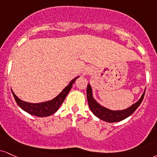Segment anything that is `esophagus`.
Listing matches in <instances>:
<instances>
[{"label": "esophagus", "instance_id": "obj_1", "mask_svg": "<svg viewBox=\"0 0 157 157\" xmlns=\"http://www.w3.org/2000/svg\"><path fill=\"white\" fill-rule=\"evenodd\" d=\"M90 72V69H86V70L84 71V72H83V75H87V74H89Z\"/></svg>", "mask_w": 157, "mask_h": 157}]
</instances>
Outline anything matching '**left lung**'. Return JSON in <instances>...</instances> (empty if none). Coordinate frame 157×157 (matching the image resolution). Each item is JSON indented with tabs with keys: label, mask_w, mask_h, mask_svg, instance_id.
I'll list each match as a JSON object with an SVG mask.
<instances>
[{
	"label": "left lung",
	"mask_w": 157,
	"mask_h": 157,
	"mask_svg": "<svg viewBox=\"0 0 157 157\" xmlns=\"http://www.w3.org/2000/svg\"><path fill=\"white\" fill-rule=\"evenodd\" d=\"M144 95L145 91L143 94L140 99L128 108L122 109V110H111V109L100 105L94 99L91 86H90V84H88V86H87V99H88V105H89L91 112L99 119L109 123L121 121L125 119V118L131 116L142 102L143 98H144Z\"/></svg>",
	"instance_id": "obj_1"
}]
</instances>
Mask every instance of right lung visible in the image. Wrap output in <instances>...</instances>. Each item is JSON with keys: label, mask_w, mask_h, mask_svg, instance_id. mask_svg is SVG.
I'll return each mask as SVG.
<instances>
[{"label": "right lung", "mask_w": 157, "mask_h": 157, "mask_svg": "<svg viewBox=\"0 0 157 157\" xmlns=\"http://www.w3.org/2000/svg\"><path fill=\"white\" fill-rule=\"evenodd\" d=\"M79 77H75L72 80L69 82V84L64 89L62 90L60 93L56 98L50 101H44V102L41 103H29L26 101H22L15 95L14 92L12 91V94L14 96L15 101L19 107L22 108L23 110L27 112L29 114L33 115L38 117H47L50 116L52 115L59 108L61 104L63 102L64 99L67 97V94L70 91L72 84L75 82L76 79L78 78Z\"/></svg>", "instance_id": "add662e5"}]
</instances>
